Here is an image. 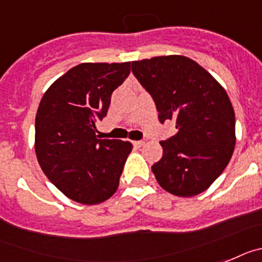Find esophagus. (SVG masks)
<instances>
[{
    "label": "esophagus",
    "instance_id": "1",
    "mask_svg": "<svg viewBox=\"0 0 262 262\" xmlns=\"http://www.w3.org/2000/svg\"><path fill=\"white\" fill-rule=\"evenodd\" d=\"M144 141H133V146L137 147V149H140V147L144 146Z\"/></svg>",
    "mask_w": 262,
    "mask_h": 262
}]
</instances>
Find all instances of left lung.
Here are the masks:
<instances>
[{
  "instance_id": "1",
  "label": "left lung",
  "mask_w": 262,
  "mask_h": 262,
  "mask_svg": "<svg viewBox=\"0 0 262 262\" xmlns=\"http://www.w3.org/2000/svg\"><path fill=\"white\" fill-rule=\"evenodd\" d=\"M132 72L153 97L159 121L175 120L177 134L161 141L151 166L159 186L177 196L206 191L235 149V112L224 88L192 59L156 56L132 62Z\"/></svg>"
}]
</instances>
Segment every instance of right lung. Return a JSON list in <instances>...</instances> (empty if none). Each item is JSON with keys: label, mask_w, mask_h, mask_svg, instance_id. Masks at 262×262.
Returning a JSON list of instances; mask_svg holds the SVG:
<instances>
[{"label": "right lung", "mask_w": 262, "mask_h": 262, "mask_svg": "<svg viewBox=\"0 0 262 262\" xmlns=\"http://www.w3.org/2000/svg\"><path fill=\"white\" fill-rule=\"evenodd\" d=\"M130 74V62L81 63L43 95L35 117V153L47 178L70 199L99 204L116 192L129 141L97 140L96 122Z\"/></svg>", "instance_id": "obj_1"}]
</instances>
